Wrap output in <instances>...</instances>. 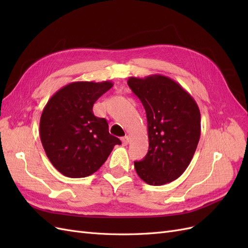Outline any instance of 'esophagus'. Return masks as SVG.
Listing matches in <instances>:
<instances>
[{
    "label": "esophagus",
    "mask_w": 248,
    "mask_h": 248,
    "mask_svg": "<svg viewBox=\"0 0 248 248\" xmlns=\"http://www.w3.org/2000/svg\"><path fill=\"white\" fill-rule=\"evenodd\" d=\"M128 141H129V137L128 136H125V137L122 138L123 145H127V144H128Z\"/></svg>",
    "instance_id": "34e87169"
}]
</instances>
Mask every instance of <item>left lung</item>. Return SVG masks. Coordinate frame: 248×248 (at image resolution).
Here are the masks:
<instances>
[{
    "instance_id": "left-lung-1",
    "label": "left lung",
    "mask_w": 248,
    "mask_h": 248,
    "mask_svg": "<svg viewBox=\"0 0 248 248\" xmlns=\"http://www.w3.org/2000/svg\"><path fill=\"white\" fill-rule=\"evenodd\" d=\"M131 91L145 108L149 150L134 161L139 177L159 186L181 176L192 159L201 137V112L191 95L168 77L129 78Z\"/></svg>"
}]
</instances>
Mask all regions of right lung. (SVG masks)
Wrapping results in <instances>:
<instances>
[{
  "label": "right lung",
  "instance_id": "obj_1",
  "mask_svg": "<svg viewBox=\"0 0 248 248\" xmlns=\"http://www.w3.org/2000/svg\"><path fill=\"white\" fill-rule=\"evenodd\" d=\"M111 81H74L60 89L44 107L40 140L49 161L61 174L84 178L98 170L121 140L108 132L93 106Z\"/></svg>",
  "mask_w": 248,
  "mask_h": 248
}]
</instances>
